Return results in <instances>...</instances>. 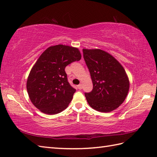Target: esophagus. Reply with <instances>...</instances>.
<instances>
[{
	"instance_id": "34e87169",
	"label": "esophagus",
	"mask_w": 157,
	"mask_h": 157,
	"mask_svg": "<svg viewBox=\"0 0 157 157\" xmlns=\"http://www.w3.org/2000/svg\"><path fill=\"white\" fill-rule=\"evenodd\" d=\"M78 88L79 90H81V89L82 88V84H79V85L78 86Z\"/></svg>"
}]
</instances>
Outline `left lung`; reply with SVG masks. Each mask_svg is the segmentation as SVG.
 <instances>
[{"label":"left lung","mask_w":157,"mask_h":157,"mask_svg":"<svg viewBox=\"0 0 157 157\" xmlns=\"http://www.w3.org/2000/svg\"><path fill=\"white\" fill-rule=\"evenodd\" d=\"M84 59L93 84L85 93L89 105L96 111L109 113L125 101L129 81L123 66L113 56L101 49H83Z\"/></svg>","instance_id":"obj_1"}]
</instances>
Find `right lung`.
<instances>
[{
	"mask_svg": "<svg viewBox=\"0 0 157 157\" xmlns=\"http://www.w3.org/2000/svg\"><path fill=\"white\" fill-rule=\"evenodd\" d=\"M81 58L78 48L63 44L50 46L42 52L29 72L26 86L36 108L55 115L67 107L75 89L68 82L65 68Z\"/></svg>",
	"mask_w": 157,
	"mask_h": 157,
	"instance_id": "obj_1",
	"label": "right lung"
}]
</instances>
